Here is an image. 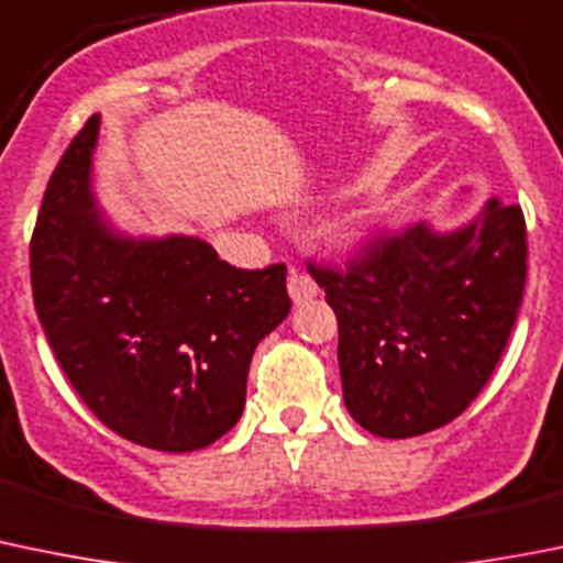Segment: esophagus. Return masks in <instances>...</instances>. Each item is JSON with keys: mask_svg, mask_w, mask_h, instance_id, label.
Returning <instances> with one entry per match:
<instances>
[{"mask_svg": "<svg viewBox=\"0 0 563 563\" xmlns=\"http://www.w3.org/2000/svg\"><path fill=\"white\" fill-rule=\"evenodd\" d=\"M288 294H291L294 305H302L319 294V286H316V280L308 272L291 269V275H288Z\"/></svg>", "mask_w": 563, "mask_h": 563, "instance_id": "1", "label": "esophagus"}]
</instances>
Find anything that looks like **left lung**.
Masks as SVG:
<instances>
[{"instance_id": "1", "label": "left lung", "mask_w": 563, "mask_h": 563, "mask_svg": "<svg viewBox=\"0 0 563 563\" xmlns=\"http://www.w3.org/2000/svg\"><path fill=\"white\" fill-rule=\"evenodd\" d=\"M520 206L487 200L454 231L382 239L349 272L316 269L338 316L343 404L376 438L445 427L482 393L526 288Z\"/></svg>"}]
</instances>
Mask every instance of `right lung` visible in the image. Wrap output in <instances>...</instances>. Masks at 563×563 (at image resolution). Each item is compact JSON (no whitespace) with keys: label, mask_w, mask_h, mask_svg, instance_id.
<instances>
[{"label":"right lung","mask_w":563,"mask_h":563,"mask_svg":"<svg viewBox=\"0 0 563 563\" xmlns=\"http://www.w3.org/2000/svg\"><path fill=\"white\" fill-rule=\"evenodd\" d=\"M101 118L52 173L30 244L37 319L81 401L120 438L198 451L242 418L255 346L291 310L286 266L236 269L200 236H131L92 189Z\"/></svg>","instance_id":"1"}]
</instances>
